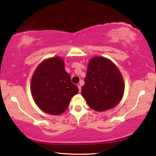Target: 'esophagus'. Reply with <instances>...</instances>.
<instances>
[{
    "label": "esophagus",
    "instance_id": "esophagus-1",
    "mask_svg": "<svg viewBox=\"0 0 156 156\" xmlns=\"http://www.w3.org/2000/svg\"><path fill=\"white\" fill-rule=\"evenodd\" d=\"M78 89H79V92H80L81 91V86H80V84H78Z\"/></svg>",
    "mask_w": 156,
    "mask_h": 156
}]
</instances>
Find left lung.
Masks as SVG:
<instances>
[{"mask_svg":"<svg viewBox=\"0 0 156 156\" xmlns=\"http://www.w3.org/2000/svg\"><path fill=\"white\" fill-rule=\"evenodd\" d=\"M125 91L123 77L112 60L94 56L88 64L82 96L91 109L105 112L119 104Z\"/></svg>","mask_w":156,"mask_h":156,"instance_id":"8db88e82","label":"left lung"}]
</instances>
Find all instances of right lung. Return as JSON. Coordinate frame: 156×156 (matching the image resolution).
Instances as JSON below:
<instances>
[{"instance_id": "add662e5", "label": "right lung", "mask_w": 156, "mask_h": 156, "mask_svg": "<svg viewBox=\"0 0 156 156\" xmlns=\"http://www.w3.org/2000/svg\"><path fill=\"white\" fill-rule=\"evenodd\" d=\"M78 88L71 80L65 69L62 58L44 60L36 67L31 80L33 99L43 112L57 115L64 113L71 99L78 93Z\"/></svg>"}]
</instances>
